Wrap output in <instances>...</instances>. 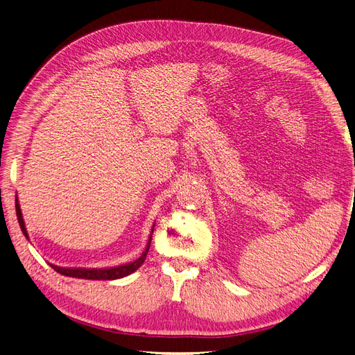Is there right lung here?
<instances>
[{"mask_svg":"<svg viewBox=\"0 0 355 355\" xmlns=\"http://www.w3.org/2000/svg\"><path fill=\"white\" fill-rule=\"evenodd\" d=\"M15 213H17V218H19V223H20V227L23 230L24 236L27 238V230L24 227V222H23V216H21V210H20V206L17 203V200H15ZM150 239H152V235L149 238V242L146 245V250L145 252L137 258L136 261H133V263L130 264H126V266H120V267H114V268H104V270H84V268H60V267H56V266H52L51 267L58 271L59 274L62 275H67V277H76V279H88V280H116V279H121V277H126L129 274H132L133 271H136L137 268H139L144 261L146 258V254L149 251V246H150Z\"/></svg>","mask_w":355,"mask_h":355,"instance_id":"right-lung-1","label":"right lung"}]
</instances>
